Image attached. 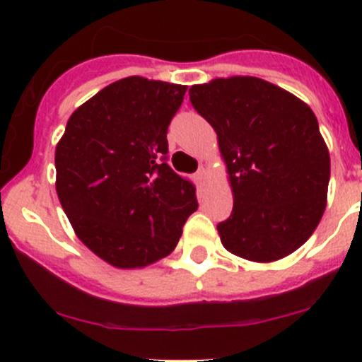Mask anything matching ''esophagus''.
<instances>
[{"instance_id":"esophagus-1","label":"esophagus","mask_w":362,"mask_h":362,"mask_svg":"<svg viewBox=\"0 0 362 362\" xmlns=\"http://www.w3.org/2000/svg\"><path fill=\"white\" fill-rule=\"evenodd\" d=\"M196 180H198L199 185L204 184V180H206V168H199L198 171H196Z\"/></svg>"}]
</instances>
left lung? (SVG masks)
<instances>
[{
	"mask_svg": "<svg viewBox=\"0 0 362 362\" xmlns=\"http://www.w3.org/2000/svg\"><path fill=\"white\" fill-rule=\"evenodd\" d=\"M189 98L228 166L233 211L217 226L222 245L255 262L293 254L326 210L331 160L315 113L255 76L192 86Z\"/></svg>",
	"mask_w": 362,
	"mask_h": 362,
	"instance_id": "1",
	"label": "left lung"
}]
</instances>
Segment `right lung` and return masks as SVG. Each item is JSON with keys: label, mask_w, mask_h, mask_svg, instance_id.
<instances>
[{"label": "right lung", "mask_w": 362, "mask_h": 362, "mask_svg": "<svg viewBox=\"0 0 362 362\" xmlns=\"http://www.w3.org/2000/svg\"><path fill=\"white\" fill-rule=\"evenodd\" d=\"M185 86L127 76L76 108L56 147V191L80 242L108 264L144 268L177 247L196 187L168 159Z\"/></svg>", "instance_id": "obj_1"}]
</instances>
